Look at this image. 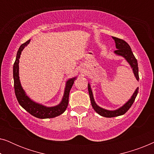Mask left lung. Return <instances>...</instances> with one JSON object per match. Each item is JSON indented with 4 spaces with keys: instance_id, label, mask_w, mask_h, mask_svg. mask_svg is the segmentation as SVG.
Masks as SVG:
<instances>
[{
    "instance_id": "obj_1",
    "label": "left lung",
    "mask_w": 154,
    "mask_h": 154,
    "mask_svg": "<svg viewBox=\"0 0 154 154\" xmlns=\"http://www.w3.org/2000/svg\"><path fill=\"white\" fill-rule=\"evenodd\" d=\"M113 40L115 41L116 43V47L117 50H115L114 52L116 54H119V55H121L123 57H125L126 60L128 61V62L129 63L130 66L132 68V70H133V73L134 75H135L136 79L139 81V72H138V64L137 61V59L135 57L132 53L131 48H130V45H128L127 42H125L121 38H118L116 37L112 36ZM88 92H89L90 94V100H91V104L92 106L93 107L94 110L96 111L97 113H99L100 116L104 117L106 118H112V117H116L119 116H121L125 114V113L127 112V111L129 110V109L131 107V106L133 104L134 102V100H135L137 95L138 91H139V88L136 89L135 91H134L133 95L132 96L131 99H130V100L128 102L123 105V106L119 108V109L115 111H109L106 110V109H102L100 107L97 105L96 104L95 102H94V98H93V94H92V92L91 88H90V84L88 83Z\"/></svg>"
}]
</instances>
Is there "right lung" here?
Here are the masks:
<instances>
[{
	"mask_svg": "<svg viewBox=\"0 0 154 154\" xmlns=\"http://www.w3.org/2000/svg\"><path fill=\"white\" fill-rule=\"evenodd\" d=\"M30 42V40L27 41L26 43H23L19 48L15 62L14 63L13 66V78H14V92L17 100L19 104L24 108L25 110L31 114L33 116L38 118V119H51L58 116L63 113L66 110L68 106L69 103V92H70L71 88H72L75 79V78L69 79L66 82V88H65L64 94L63 96L62 100L61 103L57 106L52 107H46L43 105L38 104L33 102L30 100L25 93L24 90L22 89V85H21L20 81V77H19V59L20 57V54L22 51L24 49L25 46H26Z\"/></svg>",
	"mask_w": 154,
	"mask_h": 154,
	"instance_id": "right-lung-1",
	"label": "right lung"
}]
</instances>
